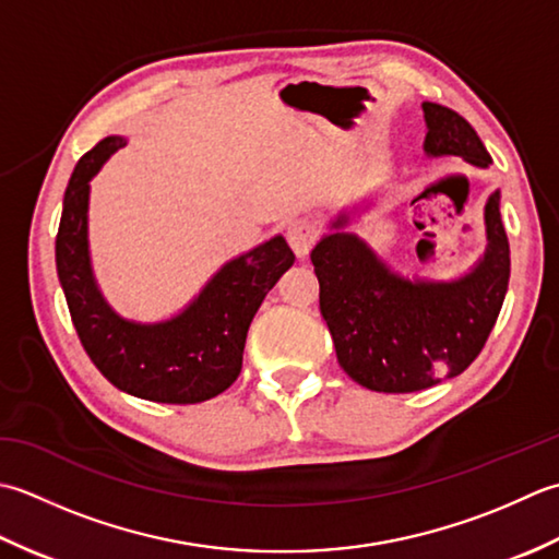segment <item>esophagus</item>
I'll return each instance as SVG.
<instances>
[{
	"instance_id": "34e87169",
	"label": "esophagus",
	"mask_w": 559,
	"mask_h": 559,
	"mask_svg": "<svg viewBox=\"0 0 559 559\" xmlns=\"http://www.w3.org/2000/svg\"><path fill=\"white\" fill-rule=\"evenodd\" d=\"M318 236H321V231H318V224L313 219H309V216H296V219H292L287 224V241L299 258L309 255V250L316 246Z\"/></svg>"
}]
</instances>
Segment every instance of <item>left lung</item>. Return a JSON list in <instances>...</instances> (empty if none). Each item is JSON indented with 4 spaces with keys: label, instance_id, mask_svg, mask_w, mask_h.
<instances>
[{
    "label": "left lung",
    "instance_id": "obj_1",
    "mask_svg": "<svg viewBox=\"0 0 559 559\" xmlns=\"http://www.w3.org/2000/svg\"><path fill=\"white\" fill-rule=\"evenodd\" d=\"M429 154L492 164L473 124L459 112L425 104ZM489 248L471 275L451 284L391 275L357 236H325L311 250L318 304L340 367L376 393H413L459 376L480 355L509 287V241L499 192L485 207ZM345 224V216L335 222Z\"/></svg>",
    "mask_w": 559,
    "mask_h": 559
}]
</instances>
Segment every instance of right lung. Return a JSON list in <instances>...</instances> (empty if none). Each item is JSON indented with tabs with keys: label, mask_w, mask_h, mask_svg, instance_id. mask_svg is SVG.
<instances>
[{
	"label": "right lung",
	"mask_w": 559,
	"mask_h": 559,
	"mask_svg": "<svg viewBox=\"0 0 559 559\" xmlns=\"http://www.w3.org/2000/svg\"><path fill=\"white\" fill-rule=\"evenodd\" d=\"M122 144L120 136H106L74 166L55 238L57 275L82 347L116 389L154 403H204L241 373L248 325L294 265V253L277 236L216 272L198 301L174 321H122L100 299L86 243L88 180Z\"/></svg>",
	"instance_id": "right-lung-1"
}]
</instances>
